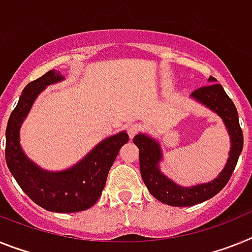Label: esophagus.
Segmentation results:
<instances>
[{"mask_svg":"<svg viewBox=\"0 0 252 252\" xmlns=\"http://www.w3.org/2000/svg\"><path fill=\"white\" fill-rule=\"evenodd\" d=\"M139 129H141V126H139L138 124H130V126H128V134H129L130 138H133V137L136 136L137 133L139 132Z\"/></svg>","mask_w":252,"mask_h":252,"instance_id":"obj_1","label":"esophagus"}]
</instances>
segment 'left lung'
<instances>
[{
	"mask_svg": "<svg viewBox=\"0 0 252 252\" xmlns=\"http://www.w3.org/2000/svg\"><path fill=\"white\" fill-rule=\"evenodd\" d=\"M208 82L210 84L192 92L191 98L217 114L223 120L229 136L230 150L228 160L217 178L191 187L177 185L160 169L162 150L158 139L145 133H139L133 138L134 145L139 149V168L146 187L156 200L170 206H192L206 201L220 192L229 181L242 152L244 134L238 122L237 109L225 94L221 84L215 83V78L210 77Z\"/></svg>",
	"mask_w": 252,
	"mask_h": 252,
	"instance_id": "left-lung-1",
	"label": "left lung"
}]
</instances>
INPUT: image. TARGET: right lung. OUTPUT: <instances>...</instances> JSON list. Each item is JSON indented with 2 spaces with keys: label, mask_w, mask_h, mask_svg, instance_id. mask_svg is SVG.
Wrapping results in <instances>:
<instances>
[{
  "label": "right lung",
  "mask_w": 252,
  "mask_h": 252,
  "mask_svg": "<svg viewBox=\"0 0 252 252\" xmlns=\"http://www.w3.org/2000/svg\"><path fill=\"white\" fill-rule=\"evenodd\" d=\"M64 79L60 71L50 70L27 84L8 118L5 156L12 177L35 204L55 213H78L94 206L100 198L110 168L129 137L126 130L107 137L77 164L59 172L46 170L31 160L20 145V128L46 87Z\"/></svg>",
  "instance_id": "obj_1"
}]
</instances>
